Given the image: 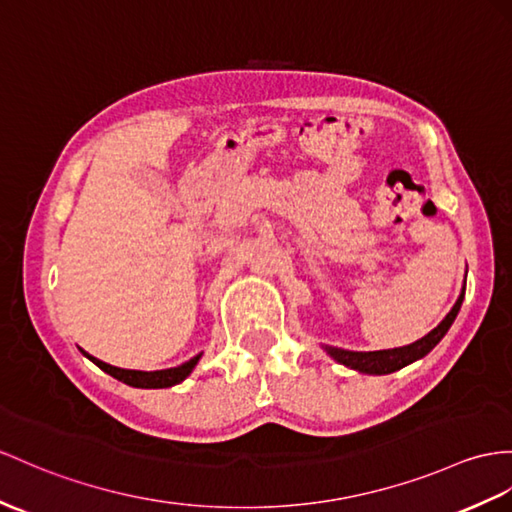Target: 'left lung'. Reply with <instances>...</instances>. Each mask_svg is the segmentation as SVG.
I'll return each mask as SVG.
<instances>
[{
    "label": "left lung",
    "instance_id": "obj_1",
    "mask_svg": "<svg viewBox=\"0 0 512 512\" xmlns=\"http://www.w3.org/2000/svg\"><path fill=\"white\" fill-rule=\"evenodd\" d=\"M460 304H463V295L458 297V302L450 310V315H447L439 323V326L423 336V339L410 343V345L395 347V350H380V352H347V350H339V347L326 345V352L336 360V363L352 367L356 371H363V373H376V376H382V373L397 371V369H402V367L413 363V360H419L426 356L432 347L443 339L445 332L450 330L452 321L458 315Z\"/></svg>",
    "mask_w": 512,
    "mask_h": 512
}]
</instances>
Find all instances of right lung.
<instances>
[{
	"mask_svg": "<svg viewBox=\"0 0 512 512\" xmlns=\"http://www.w3.org/2000/svg\"><path fill=\"white\" fill-rule=\"evenodd\" d=\"M89 356V354H86ZM202 356V354H199ZM199 356L191 358L189 363H184L180 367H173V369H162V371H132V369H119V367H112V365H106L102 363V360H97L93 356H89L93 363L104 369L106 373H110L112 378H117L121 382H126L130 386H139V389H165V386H173L182 382L189 373L193 371V367L197 365Z\"/></svg>",
	"mask_w": 512,
	"mask_h": 512,
	"instance_id": "1",
	"label": "right lung"
}]
</instances>
